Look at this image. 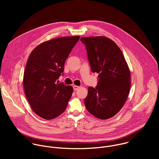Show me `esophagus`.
<instances>
[{
    "mask_svg": "<svg viewBox=\"0 0 159 159\" xmlns=\"http://www.w3.org/2000/svg\"><path fill=\"white\" fill-rule=\"evenodd\" d=\"M73 87H74V89L75 90H78V89L80 88V86H78V85H74Z\"/></svg>",
    "mask_w": 159,
    "mask_h": 159,
    "instance_id": "obj_1",
    "label": "esophagus"
}]
</instances>
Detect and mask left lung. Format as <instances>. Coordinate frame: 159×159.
Instances as JSON below:
<instances>
[{
	"mask_svg": "<svg viewBox=\"0 0 159 159\" xmlns=\"http://www.w3.org/2000/svg\"><path fill=\"white\" fill-rule=\"evenodd\" d=\"M91 70L99 74L96 88L89 87L87 110L101 120L116 115L125 104L131 86L128 65L118 45L105 36L82 37Z\"/></svg>",
	"mask_w": 159,
	"mask_h": 159,
	"instance_id": "obj_1",
	"label": "left lung"
}]
</instances>
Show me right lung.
Segmentation results:
<instances>
[{
  "instance_id": "add662e5",
  "label": "right lung",
  "mask_w": 159,
  "mask_h": 159,
  "mask_svg": "<svg viewBox=\"0 0 159 159\" xmlns=\"http://www.w3.org/2000/svg\"><path fill=\"white\" fill-rule=\"evenodd\" d=\"M79 38L65 36L44 41L28 58L23 77L25 93L32 110L43 119L52 120L62 114L72 96L71 85L56 81Z\"/></svg>"
}]
</instances>
